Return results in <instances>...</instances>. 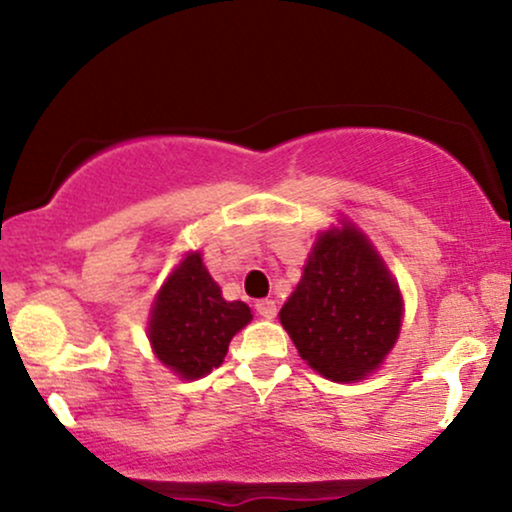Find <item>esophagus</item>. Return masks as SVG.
Returning a JSON list of instances; mask_svg holds the SVG:
<instances>
[{
  "mask_svg": "<svg viewBox=\"0 0 512 512\" xmlns=\"http://www.w3.org/2000/svg\"><path fill=\"white\" fill-rule=\"evenodd\" d=\"M255 310H257V315H260V317H267V320H272V317L276 315V303L272 301V298H264V301L255 303Z\"/></svg>",
  "mask_w": 512,
  "mask_h": 512,
  "instance_id": "obj_1",
  "label": "esophagus"
}]
</instances>
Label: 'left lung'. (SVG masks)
Segmentation results:
<instances>
[{
  "instance_id": "obj_1",
  "label": "left lung",
  "mask_w": 512,
  "mask_h": 512,
  "mask_svg": "<svg viewBox=\"0 0 512 512\" xmlns=\"http://www.w3.org/2000/svg\"><path fill=\"white\" fill-rule=\"evenodd\" d=\"M279 317L310 368L334 383H354L395 346L402 298L366 236L344 226L315 240Z\"/></svg>"
}]
</instances>
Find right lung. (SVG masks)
Returning <instances> with one entry per match:
<instances>
[{"label":"right lung","mask_w":512,"mask_h":512,"mask_svg":"<svg viewBox=\"0 0 512 512\" xmlns=\"http://www.w3.org/2000/svg\"><path fill=\"white\" fill-rule=\"evenodd\" d=\"M250 317L243 301H223L199 252H192L158 293L149 339L158 361L180 378L195 380L221 366L233 334L248 325Z\"/></svg>","instance_id":"add662e5"}]
</instances>
